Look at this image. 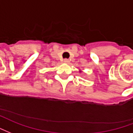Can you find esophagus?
I'll list each match as a JSON object with an SVG mask.
<instances>
[{
	"instance_id": "esophagus-1",
	"label": "esophagus",
	"mask_w": 133,
	"mask_h": 133,
	"mask_svg": "<svg viewBox=\"0 0 133 133\" xmlns=\"http://www.w3.org/2000/svg\"><path fill=\"white\" fill-rule=\"evenodd\" d=\"M64 62L66 63V64H69V63L70 62V61L68 59H64Z\"/></svg>"
}]
</instances>
